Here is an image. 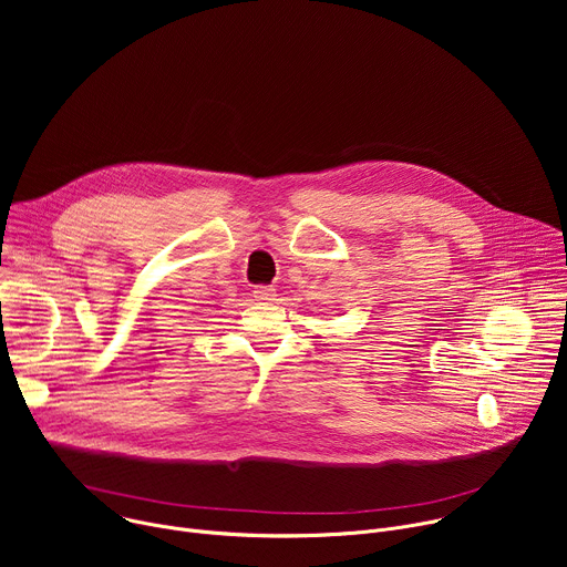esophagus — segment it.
<instances>
[{"instance_id":"1","label":"esophagus","mask_w":567,"mask_h":567,"mask_svg":"<svg viewBox=\"0 0 567 567\" xmlns=\"http://www.w3.org/2000/svg\"><path fill=\"white\" fill-rule=\"evenodd\" d=\"M276 296H278V293H276L274 287H262V285H260V287L254 289V298H256V300H267V302H271V300H276Z\"/></svg>"}]
</instances>
